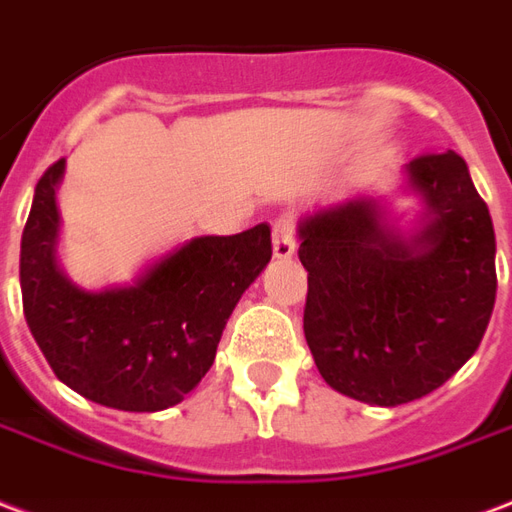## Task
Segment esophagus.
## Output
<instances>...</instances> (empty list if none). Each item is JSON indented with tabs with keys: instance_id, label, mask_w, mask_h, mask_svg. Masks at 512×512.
I'll use <instances>...</instances> for the list:
<instances>
[{
	"instance_id": "34e87169",
	"label": "esophagus",
	"mask_w": 512,
	"mask_h": 512,
	"mask_svg": "<svg viewBox=\"0 0 512 512\" xmlns=\"http://www.w3.org/2000/svg\"><path fill=\"white\" fill-rule=\"evenodd\" d=\"M294 226L289 218H278L272 226V256L275 259H292L294 256Z\"/></svg>"
}]
</instances>
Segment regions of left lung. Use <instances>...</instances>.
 I'll return each instance as SVG.
<instances>
[{"mask_svg":"<svg viewBox=\"0 0 512 512\" xmlns=\"http://www.w3.org/2000/svg\"><path fill=\"white\" fill-rule=\"evenodd\" d=\"M401 174L423 207L406 229L365 193L297 226L313 363L333 390L374 406L442 387L477 352L496 300L494 223L464 158L420 155Z\"/></svg>","mask_w":512,"mask_h":512,"instance_id":"1","label":"left lung"}]
</instances>
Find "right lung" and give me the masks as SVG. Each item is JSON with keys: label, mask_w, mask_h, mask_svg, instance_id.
I'll list each match as a JSON object with an SVG mask.
<instances>
[{"label": "right lung", "mask_w": 512, "mask_h": 512, "mask_svg": "<svg viewBox=\"0 0 512 512\" xmlns=\"http://www.w3.org/2000/svg\"><path fill=\"white\" fill-rule=\"evenodd\" d=\"M62 177L65 158L37 182L21 237L29 333L59 382L95 404L122 412L177 406L212 368L231 311L270 264V226L193 237L130 283L84 289L59 267Z\"/></svg>", "instance_id": "right-lung-1"}]
</instances>
